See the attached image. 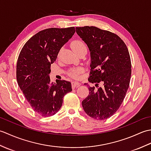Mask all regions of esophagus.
Wrapping results in <instances>:
<instances>
[{"label": "esophagus", "instance_id": "1", "mask_svg": "<svg viewBox=\"0 0 151 151\" xmlns=\"http://www.w3.org/2000/svg\"><path fill=\"white\" fill-rule=\"evenodd\" d=\"M81 86V84H80L79 82H72V87L73 88H77L78 86Z\"/></svg>", "mask_w": 151, "mask_h": 151}]
</instances>
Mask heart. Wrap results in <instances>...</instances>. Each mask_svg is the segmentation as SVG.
Returning a JSON list of instances; mask_svg holds the SVG:
<instances>
[{
  "label": "heart",
  "instance_id": "b5f03b06",
  "mask_svg": "<svg viewBox=\"0 0 151 151\" xmlns=\"http://www.w3.org/2000/svg\"><path fill=\"white\" fill-rule=\"evenodd\" d=\"M71 47L75 52L76 50L82 49L83 48H86L85 43L81 40L74 41L71 43ZM82 72V68H75V69H70L69 70V74L70 76H72L73 78H77L79 75V74L81 73Z\"/></svg>",
  "mask_w": 151,
  "mask_h": 151
}]
</instances>
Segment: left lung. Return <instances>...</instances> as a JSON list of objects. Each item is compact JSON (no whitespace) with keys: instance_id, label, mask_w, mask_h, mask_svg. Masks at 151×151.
Segmentation results:
<instances>
[{"instance_id":"left-lung-1","label":"left lung","mask_w":151,"mask_h":151,"mask_svg":"<svg viewBox=\"0 0 151 151\" xmlns=\"http://www.w3.org/2000/svg\"><path fill=\"white\" fill-rule=\"evenodd\" d=\"M76 32L90 51L88 81L102 86H89V95L82 102L89 117L97 120L110 117L117 111L129 87L131 61L124 41L115 34L95 27H76ZM85 85L88 84H84Z\"/></svg>"}]
</instances>
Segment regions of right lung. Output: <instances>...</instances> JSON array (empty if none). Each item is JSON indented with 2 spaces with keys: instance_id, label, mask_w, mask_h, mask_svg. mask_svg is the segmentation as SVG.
<instances>
[{
  "instance_id": "obj_1",
  "label": "right lung",
  "mask_w": 151,
  "mask_h": 151,
  "mask_svg": "<svg viewBox=\"0 0 151 151\" xmlns=\"http://www.w3.org/2000/svg\"><path fill=\"white\" fill-rule=\"evenodd\" d=\"M75 32V27L41 30L28 40L19 54L16 69L18 85L32 108L43 117L56 114L64 95L72 91L70 82H51L49 75L61 48Z\"/></svg>"
}]
</instances>
